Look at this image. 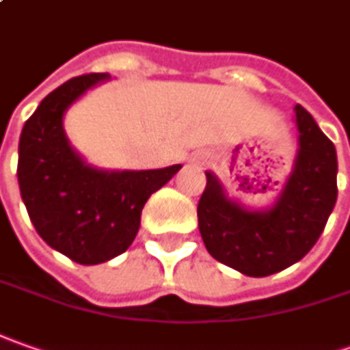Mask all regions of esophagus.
I'll use <instances>...</instances> for the list:
<instances>
[{
  "instance_id": "1",
  "label": "esophagus",
  "mask_w": 350,
  "mask_h": 350,
  "mask_svg": "<svg viewBox=\"0 0 350 350\" xmlns=\"http://www.w3.org/2000/svg\"><path fill=\"white\" fill-rule=\"evenodd\" d=\"M207 159H209V154L207 152H193L191 157H189V164H196V166H203V164L207 163Z\"/></svg>"
}]
</instances>
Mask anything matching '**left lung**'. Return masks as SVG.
<instances>
[{"mask_svg":"<svg viewBox=\"0 0 350 350\" xmlns=\"http://www.w3.org/2000/svg\"><path fill=\"white\" fill-rule=\"evenodd\" d=\"M295 122V164L271 205L247 207L205 172L207 186L198 205L201 238L213 258L247 277H267L304 258L337 201L335 145L300 104Z\"/></svg>","mask_w":350,"mask_h":350,"instance_id":"left-lung-1","label":"left lung"}]
</instances>
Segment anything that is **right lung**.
<instances>
[{"mask_svg":"<svg viewBox=\"0 0 350 350\" xmlns=\"http://www.w3.org/2000/svg\"><path fill=\"white\" fill-rule=\"evenodd\" d=\"M108 79V73L69 79L38 104L18 139V187L32 224L48 246L81 265L124 254L137 234L147 199L182 168L106 170L71 147L64 116Z\"/></svg>","mask_w":350,"mask_h":350,"instance_id":"1","label":"right lung"}]
</instances>
